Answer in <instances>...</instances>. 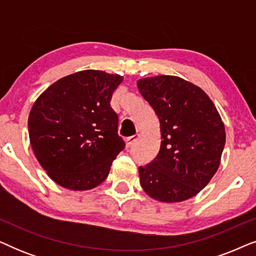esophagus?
<instances>
[{
	"label": "esophagus",
	"instance_id": "obj_1",
	"mask_svg": "<svg viewBox=\"0 0 256 256\" xmlns=\"http://www.w3.org/2000/svg\"><path fill=\"white\" fill-rule=\"evenodd\" d=\"M138 135L130 136V138H128L127 141H126V146H127L128 148H129V146H132L136 141H138Z\"/></svg>",
	"mask_w": 256,
	"mask_h": 256
}]
</instances>
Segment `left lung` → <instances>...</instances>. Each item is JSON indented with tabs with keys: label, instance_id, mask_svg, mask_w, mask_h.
Returning <instances> with one entry per match:
<instances>
[{
	"label": "left lung",
	"instance_id": "8db88e82",
	"mask_svg": "<svg viewBox=\"0 0 256 256\" xmlns=\"http://www.w3.org/2000/svg\"><path fill=\"white\" fill-rule=\"evenodd\" d=\"M138 88L160 120V148L152 163L138 168L150 198L180 202L198 194L218 170L225 126L210 96L176 76L138 80Z\"/></svg>",
	"mask_w": 256,
	"mask_h": 256
}]
</instances>
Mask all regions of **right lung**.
Returning a JSON list of instances; mask_svg holds the SVG:
<instances>
[{"mask_svg": "<svg viewBox=\"0 0 256 256\" xmlns=\"http://www.w3.org/2000/svg\"><path fill=\"white\" fill-rule=\"evenodd\" d=\"M120 74L85 70L60 78L34 101L28 120L31 148L54 183L73 191L106 180L124 142L110 107Z\"/></svg>", "mask_w": 256, "mask_h": 256, "instance_id": "right-lung-1", "label": "right lung"}]
</instances>
